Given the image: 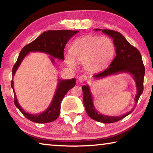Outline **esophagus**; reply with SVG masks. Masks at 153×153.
<instances>
[{"label": "esophagus", "mask_w": 153, "mask_h": 153, "mask_svg": "<svg viewBox=\"0 0 153 153\" xmlns=\"http://www.w3.org/2000/svg\"><path fill=\"white\" fill-rule=\"evenodd\" d=\"M78 79H79V82L83 83V82H84L86 81V80H87V77H86V76H85V75H81V76L79 77Z\"/></svg>", "instance_id": "esophagus-1"}]
</instances>
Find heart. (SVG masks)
I'll return each mask as SVG.
<instances>
[{
	"instance_id": "b5f03b06",
	"label": "heart",
	"mask_w": 153,
	"mask_h": 153,
	"mask_svg": "<svg viewBox=\"0 0 153 153\" xmlns=\"http://www.w3.org/2000/svg\"><path fill=\"white\" fill-rule=\"evenodd\" d=\"M115 52V45L109 38L88 36L75 41L70 48L71 55H66L65 60L69 66L73 67L78 62L87 71L96 72L109 65Z\"/></svg>"
}]
</instances>
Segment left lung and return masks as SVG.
<instances>
[{
  "mask_svg": "<svg viewBox=\"0 0 153 153\" xmlns=\"http://www.w3.org/2000/svg\"><path fill=\"white\" fill-rule=\"evenodd\" d=\"M95 31H102L105 34L113 38V41L115 47L116 56L111 62L110 65L102 72L95 74L93 77L95 79L103 78L111 75H115L121 73H128L132 76L135 80L137 94L135 97V105L137 104L140 95L143 92L144 77L145 68L142 62L141 54L136 48L127 40L121 33L110 30L94 29ZM83 91V102L85 109L89 117L95 121L101 123H111L118 121L134 111L132 108L121 116H108L97 112L93 104L92 93L90 92L89 86L84 85L82 87Z\"/></svg>",
  "mask_w": 153,
  "mask_h": 153,
  "instance_id": "obj_1",
  "label": "left lung"
}]
</instances>
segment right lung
Here are the masks:
<instances>
[{
  "instance_id": "1",
  "label": "right lung",
  "mask_w": 153,
  "mask_h": 153,
  "mask_svg": "<svg viewBox=\"0 0 153 153\" xmlns=\"http://www.w3.org/2000/svg\"><path fill=\"white\" fill-rule=\"evenodd\" d=\"M79 31L67 30H48L43 32L38 37L28 45H25L21 51L17 62L13 67V76H15L18 67L22 61L30 52H42L50 55L52 63H55V59L64 60V48L67 42ZM59 83L53 100L49 107L42 113L31 114L25 112L19 105L14 91L13 81H11V87L13 90L14 103L17 108L28 120L37 123H45L55 121L58 118L61 111V103L67 92L76 85V79H58Z\"/></svg>"
}]
</instances>
